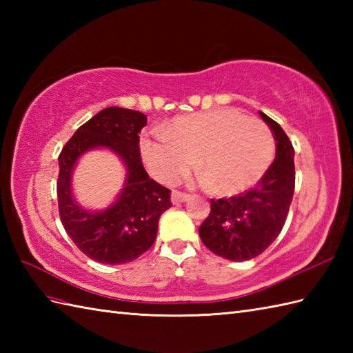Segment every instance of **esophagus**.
Wrapping results in <instances>:
<instances>
[{
    "instance_id": "34e87169",
    "label": "esophagus",
    "mask_w": 353,
    "mask_h": 353,
    "mask_svg": "<svg viewBox=\"0 0 353 353\" xmlns=\"http://www.w3.org/2000/svg\"><path fill=\"white\" fill-rule=\"evenodd\" d=\"M190 200V196L188 194H183L181 191H172L171 192V201L172 205H177V203H183V201Z\"/></svg>"
}]
</instances>
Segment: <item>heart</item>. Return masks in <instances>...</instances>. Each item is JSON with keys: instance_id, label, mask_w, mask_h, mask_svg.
Here are the masks:
<instances>
[{"instance_id": "obj_1", "label": "heart", "mask_w": 353, "mask_h": 353, "mask_svg": "<svg viewBox=\"0 0 353 353\" xmlns=\"http://www.w3.org/2000/svg\"><path fill=\"white\" fill-rule=\"evenodd\" d=\"M139 152L150 172L163 183H176L196 163L203 183L223 196H234L256 185L274 154V139L256 118L236 110H212L174 118L145 133Z\"/></svg>"}]
</instances>
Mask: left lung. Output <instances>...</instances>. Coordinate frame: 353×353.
I'll return each instance as SVG.
<instances>
[{"instance_id":"obj_1","label":"left lung","mask_w":353,"mask_h":353,"mask_svg":"<svg viewBox=\"0 0 353 353\" xmlns=\"http://www.w3.org/2000/svg\"><path fill=\"white\" fill-rule=\"evenodd\" d=\"M276 141V157L253 190L211 200V212L199 228L201 241L219 256L241 262L272 244L287 220L294 194V148L282 127L259 112Z\"/></svg>"}]
</instances>
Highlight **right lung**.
I'll return each mask as SVG.
<instances>
[{
  "instance_id": "1",
  "label": "right lung",
  "mask_w": 353,
  "mask_h": 353,
  "mask_svg": "<svg viewBox=\"0 0 353 353\" xmlns=\"http://www.w3.org/2000/svg\"><path fill=\"white\" fill-rule=\"evenodd\" d=\"M144 125L142 112L106 108L80 125L59 154L61 221L74 244L100 264H125L145 253L154 243L161 215L171 208L170 190L150 179L142 167L138 134ZM95 148L110 149L126 168L122 192L101 212L85 210L72 194L78 159Z\"/></svg>"
}]
</instances>
